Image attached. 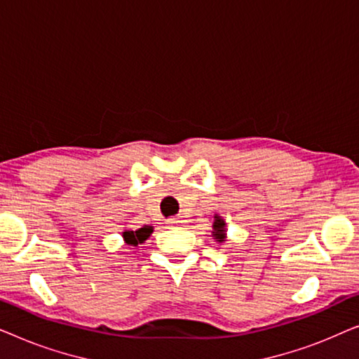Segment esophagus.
Here are the masks:
<instances>
[{
    "label": "esophagus",
    "instance_id": "obj_1",
    "mask_svg": "<svg viewBox=\"0 0 359 359\" xmlns=\"http://www.w3.org/2000/svg\"><path fill=\"white\" fill-rule=\"evenodd\" d=\"M166 224H170V225H178V224H181V219H180V217H171V219L166 220Z\"/></svg>",
    "mask_w": 359,
    "mask_h": 359
}]
</instances>
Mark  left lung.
I'll list each match as a JSON object with an SVG mask.
<instances>
[{
  "instance_id": "8db88e82",
  "label": "left lung",
  "mask_w": 359,
  "mask_h": 359,
  "mask_svg": "<svg viewBox=\"0 0 359 359\" xmlns=\"http://www.w3.org/2000/svg\"><path fill=\"white\" fill-rule=\"evenodd\" d=\"M210 233H212V237L217 243L227 242V224H225V220L219 214L214 215V224Z\"/></svg>"
}]
</instances>
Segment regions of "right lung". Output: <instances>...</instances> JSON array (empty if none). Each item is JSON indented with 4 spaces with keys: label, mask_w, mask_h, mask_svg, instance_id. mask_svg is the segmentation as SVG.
<instances>
[{
    "label": "right lung",
    "mask_w": 359,
    "mask_h": 359,
    "mask_svg": "<svg viewBox=\"0 0 359 359\" xmlns=\"http://www.w3.org/2000/svg\"><path fill=\"white\" fill-rule=\"evenodd\" d=\"M151 232H154V227H151V225H144V227L137 230L126 229L124 232H122V238H124L126 245H129V247H137V245L144 243L145 240L150 237Z\"/></svg>",
    "instance_id": "right-lung-1"
}]
</instances>
